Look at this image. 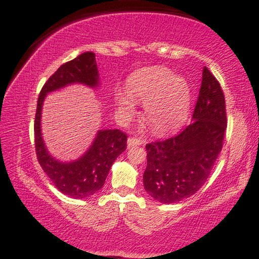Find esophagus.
<instances>
[{
    "label": "esophagus",
    "mask_w": 259,
    "mask_h": 259,
    "mask_svg": "<svg viewBox=\"0 0 259 259\" xmlns=\"http://www.w3.org/2000/svg\"><path fill=\"white\" fill-rule=\"evenodd\" d=\"M144 141L142 139H136V137H129L127 139V146L134 147V146H141L143 144Z\"/></svg>",
    "instance_id": "esophagus-1"
}]
</instances>
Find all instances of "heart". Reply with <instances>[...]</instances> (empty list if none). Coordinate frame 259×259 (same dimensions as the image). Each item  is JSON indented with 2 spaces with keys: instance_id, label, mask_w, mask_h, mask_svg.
I'll return each instance as SVG.
<instances>
[{
  "instance_id": "1",
  "label": "heart",
  "mask_w": 259,
  "mask_h": 259,
  "mask_svg": "<svg viewBox=\"0 0 259 259\" xmlns=\"http://www.w3.org/2000/svg\"><path fill=\"white\" fill-rule=\"evenodd\" d=\"M144 103L147 122L158 132L181 125L188 115L189 89L167 68L153 66L139 70L127 79V91L116 90L117 109L124 115L135 110V102Z\"/></svg>"
}]
</instances>
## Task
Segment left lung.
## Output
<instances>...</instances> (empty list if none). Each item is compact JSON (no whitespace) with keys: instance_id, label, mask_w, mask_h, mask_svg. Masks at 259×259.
Here are the masks:
<instances>
[{"instance_id":"1","label":"left lung","mask_w":259,"mask_h":259,"mask_svg":"<svg viewBox=\"0 0 259 259\" xmlns=\"http://www.w3.org/2000/svg\"><path fill=\"white\" fill-rule=\"evenodd\" d=\"M226 127L223 89L204 67L193 122L178 135L146 146L143 184L148 194L163 204H173L199 191L222 151Z\"/></svg>"}]
</instances>
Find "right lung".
Wrapping results in <instances>:
<instances>
[{"instance_id": "add662e5", "label": "right lung", "mask_w": 259, "mask_h": 259, "mask_svg": "<svg viewBox=\"0 0 259 259\" xmlns=\"http://www.w3.org/2000/svg\"><path fill=\"white\" fill-rule=\"evenodd\" d=\"M73 82H81L91 88L98 85V70L94 52H85L61 65L45 82L37 98L34 139L37 161L55 187L72 198L82 199L94 195L104 186L113 161L126 149V135L119 129L101 130L91 148L79 160L70 163L54 160L48 154L41 137V109L48 92Z\"/></svg>"}]
</instances>
